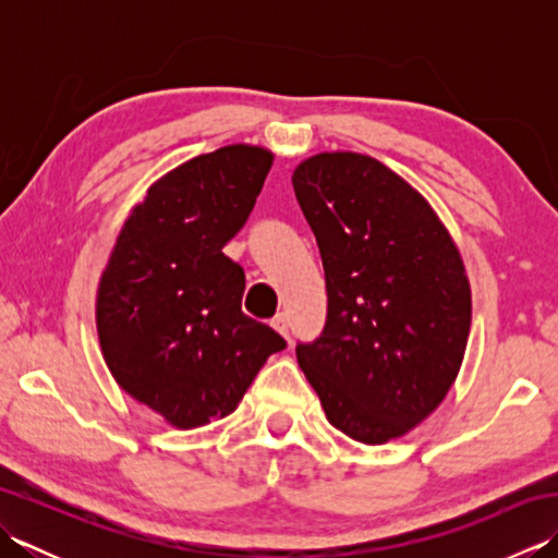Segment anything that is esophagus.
<instances>
[{
    "instance_id": "1",
    "label": "esophagus",
    "mask_w": 558,
    "mask_h": 558,
    "mask_svg": "<svg viewBox=\"0 0 558 558\" xmlns=\"http://www.w3.org/2000/svg\"><path fill=\"white\" fill-rule=\"evenodd\" d=\"M270 326H272V330H278V333H280L282 338H288V333H290L288 314H278V316L272 318V322H270Z\"/></svg>"
}]
</instances>
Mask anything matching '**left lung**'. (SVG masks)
<instances>
[{
  "instance_id": "left-lung-1",
  "label": "left lung",
  "mask_w": 558,
  "mask_h": 558,
  "mask_svg": "<svg viewBox=\"0 0 558 558\" xmlns=\"http://www.w3.org/2000/svg\"><path fill=\"white\" fill-rule=\"evenodd\" d=\"M294 196L314 230L328 322L298 362L326 420L366 446L441 405L465 357L472 292L460 248L417 189L352 150L302 160Z\"/></svg>"
}]
</instances>
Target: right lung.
I'll return each mask as SVG.
<instances>
[{
	"label": "right lung",
	"mask_w": 558,
	"mask_h": 558,
	"mask_svg": "<svg viewBox=\"0 0 558 558\" xmlns=\"http://www.w3.org/2000/svg\"><path fill=\"white\" fill-rule=\"evenodd\" d=\"M272 158L264 146L230 144L165 172L129 210L100 276L102 360L124 393L174 429L228 417L286 348L242 314L244 270L222 254Z\"/></svg>",
	"instance_id": "add662e5"
}]
</instances>
